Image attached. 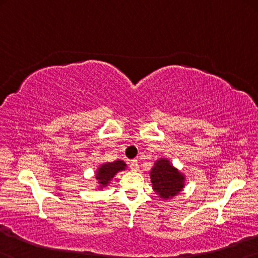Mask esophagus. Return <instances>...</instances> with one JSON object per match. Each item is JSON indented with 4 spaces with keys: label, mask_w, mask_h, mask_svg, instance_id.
Instances as JSON below:
<instances>
[{
    "label": "esophagus",
    "mask_w": 258,
    "mask_h": 258,
    "mask_svg": "<svg viewBox=\"0 0 258 258\" xmlns=\"http://www.w3.org/2000/svg\"><path fill=\"white\" fill-rule=\"evenodd\" d=\"M130 169L132 171H138L139 170V164L137 159H133V161L130 162Z\"/></svg>",
    "instance_id": "1"
}]
</instances>
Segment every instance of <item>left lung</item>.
I'll list each match as a JSON object with an SVG mask.
<instances>
[{
	"label": "left lung",
	"mask_w": 258,
	"mask_h": 258,
	"mask_svg": "<svg viewBox=\"0 0 258 258\" xmlns=\"http://www.w3.org/2000/svg\"><path fill=\"white\" fill-rule=\"evenodd\" d=\"M150 181L158 198L170 200L185 187L186 178L167 158H159L150 171Z\"/></svg>",
	"instance_id": "left-lung-1"
}]
</instances>
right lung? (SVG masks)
Segmentation results:
<instances>
[{
    "label": "right lung",
    "mask_w": 258,
    "mask_h": 258,
    "mask_svg": "<svg viewBox=\"0 0 258 258\" xmlns=\"http://www.w3.org/2000/svg\"><path fill=\"white\" fill-rule=\"evenodd\" d=\"M126 166L127 165H126V163L124 161L117 159V161L111 163H103L100 167H97L95 178L97 180V183H99L100 189L107 187L110 181L112 180V178L116 175V173L120 172V171H124L126 169Z\"/></svg>",
    "instance_id": "1"
}]
</instances>
